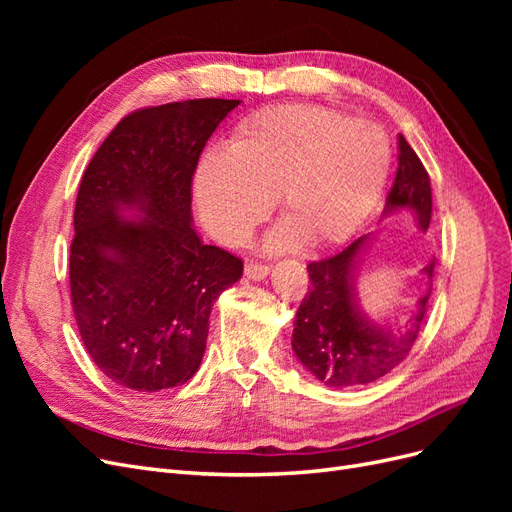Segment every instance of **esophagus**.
I'll return each instance as SVG.
<instances>
[{
	"label": "esophagus",
	"mask_w": 512,
	"mask_h": 512,
	"mask_svg": "<svg viewBox=\"0 0 512 512\" xmlns=\"http://www.w3.org/2000/svg\"><path fill=\"white\" fill-rule=\"evenodd\" d=\"M269 267L267 265H258V262H247L245 265V275L250 277V280H254V282H260V280H265V277L269 275Z\"/></svg>",
	"instance_id": "esophagus-1"
}]
</instances>
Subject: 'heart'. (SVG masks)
Masks as SVG:
<instances>
[{
	"label": "heart",
	"mask_w": 512,
	"mask_h": 512,
	"mask_svg": "<svg viewBox=\"0 0 512 512\" xmlns=\"http://www.w3.org/2000/svg\"><path fill=\"white\" fill-rule=\"evenodd\" d=\"M386 134L369 121L312 104L271 106L243 119L226 149L200 158L194 198L200 222L226 245H243L275 196L284 222L269 250L307 239L327 247L352 237L391 173Z\"/></svg>",
	"instance_id": "1"
}]
</instances>
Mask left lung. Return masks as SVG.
Instances as JSON below:
<instances>
[{
	"instance_id": "1",
	"label": "left lung",
	"mask_w": 512,
	"mask_h": 512,
	"mask_svg": "<svg viewBox=\"0 0 512 512\" xmlns=\"http://www.w3.org/2000/svg\"><path fill=\"white\" fill-rule=\"evenodd\" d=\"M408 209L421 230L431 222V183L414 149L399 134V168L386 196L384 215ZM371 235L350 241L337 254L309 262V292L294 316L292 350L303 367L333 389L369 384L406 359L421 333L436 260L421 275L427 290L416 299L404 322H378L363 312L356 297V269Z\"/></svg>"
}]
</instances>
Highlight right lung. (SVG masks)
<instances>
[{
	"label": "right lung",
	"mask_w": 512,
	"mask_h": 512,
	"mask_svg": "<svg viewBox=\"0 0 512 512\" xmlns=\"http://www.w3.org/2000/svg\"><path fill=\"white\" fill-rule=\"evenodd\" d=\"M241 100H185L123 117L91 158L74 207L70 294L106 378L141 393L185 384L207 348L211 307L243 262L192 228V177Z\"/></svg>",
	"instance_id": "1"
}]
</instances>
